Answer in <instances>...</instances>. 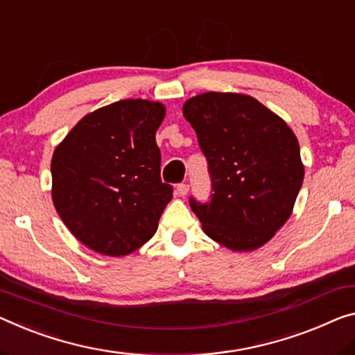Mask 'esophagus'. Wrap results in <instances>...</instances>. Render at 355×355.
<instances>
[{
	"mask_svg": "<svg viewBox=\"0 0 355 355\" xmlns=\"http://www.w3.org/2000/svg\"><path fill=\"white\" fill-rule=\"evenodd\" d=\"M176 190H178L179 196H185V195L189 193V184H187V182H181V184H178Z\"/></svg>",
	"mask_w": 355,
	"mask_h": 355,
	"instance_id": "34e87169",
	"label": "esophagus"
}]
</instances>
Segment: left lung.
Segmentation results:
<instances>
[{
	"instance_id": "8db88e82",
	"label": "left lung",
	"mask_w": 355,
	"mask_h": 355,
	"mask_svg": "<svg viewBox=\"0 0 355 355\" xmlns=\"http://www.w3.org/2000/svg\"><path fill=\"white\" fill-rule=\"evenodd\" d=\"M182 111L208 162L209 200H189L205 233L232 250L263 246L291 217L303 184L295 135L248 95L209 92Z\"/></svg>"
}]
</instances>
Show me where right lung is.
<instances>
[{
  "mask_svg": "<svg viewBox=\"0 0 355 355\" xmlns=\"http://www.w3.org/2000/svg\"><path fill=\"white\" fill-rule=\"evenodd\" d=\"M165 106L122 100L85 116L52 157V200L95 252L127 255L154 236L173 187L162 182L155 132Z\"/></svg>",
  "mask_w": 355,
  "mask_h": 355,
  "instance_id": "obj_1",
  "label": "right lung"
}]
</instances>
